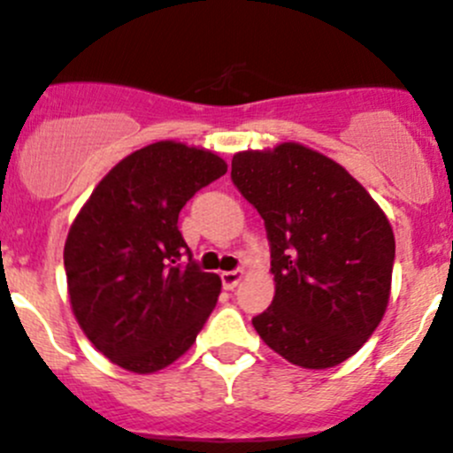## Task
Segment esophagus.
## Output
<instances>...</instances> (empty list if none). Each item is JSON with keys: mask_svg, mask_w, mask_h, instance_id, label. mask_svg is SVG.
I'll return each instance as SVG.
<instances>
[{"mask_svg": "<svg viewBox=\"0 0 453 453\" xmlns=\"http://www.w3.org/2000/svg\"><path fill=\"white\" fill-rule=\"evenodd\" d=\"M242 280V271L236 269V271H223L221 273V282H223V288L226 290H234L239 287V282Z\"/></svg>", "mask_w": 453, "mask_h": 453, "instance_id": "esophagus-1", "label": "esophagus"}]
</instances>
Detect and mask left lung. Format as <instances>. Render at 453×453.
<instances>
[{
    "mask_svg": "<svg viewBox=\"0 0 453 453\" xmlns=\"http://www.w3.org/2000/svg\"><path fill=\"white\" fill-rule=\"evenodd\" d=\"M232 182L265 219L275 295L251 319L266 345L303 369L354 356L382 321L395 236L382 208L339 163L282 142L239 151Z\"/></svg>",
    "mask_w": 453,
    "mask_h": 453,
    "instance_id": "left-lung-1",
    "label": "left lung"
}]
</instances>
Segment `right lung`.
I'll list each match as a JSON object with an SVG mask.
<instances>
[{
    "label": "right lung",
    "mask_w": 453,
    "mask_h": 453,
    "mask_svg": "<svg viewBox=\"0 0 453 453\" xmlns=\"http://www.w3.org/2000/svg\"><path fill=\"white\" fill-rule=\"evenodd\" d=\"M226 160L160 141L123 158L90 193L65 242L75 319L88 341L134 373H154L193 345L221 280L197 266L180 211L221 178ZM184 255L188 264H180Z\"/></svg>",
    "instance_id": "right-lung-1"
}]
</instances>
